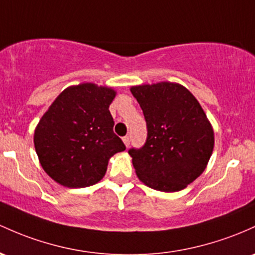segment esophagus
<instances>
[{"label":"esophagus","instance_id":"esophagus-1","mask_svg":"<svg viewBox=\"0 0 255 255\" xmlns=\"http://www.w3.org/2000/svg\"><path fill=\"white\" fill-rule=\"evenodd\" d=\"M122 140H123V142H125L126 146H128V145H129V142H130V138L128 135H126V136H123Z\"/></svg>","mask_w":255,"mask_h":255}]
</instances>
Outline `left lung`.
I'll list each match as a JSON object with an SVG mask.
<instances>
[{
  "label": "left lung",
  "instance_id": "left-lung-1",
  "mask_svg": "<svg viewBox=\"0 0 255 255\" xmlns=\"http://www.w3.org/2000/svg\"><path fill=\"white\" fill-rule=\"evenodd\" d=\"M130 92L146 121V141L132 147L136 175L145 185L164 192L183 190L205 170L214 133L200 103L185 87L161 82Z\"/></svg>",
  "mask_w": 255,
  "mask_h": 255
}]
</instances>
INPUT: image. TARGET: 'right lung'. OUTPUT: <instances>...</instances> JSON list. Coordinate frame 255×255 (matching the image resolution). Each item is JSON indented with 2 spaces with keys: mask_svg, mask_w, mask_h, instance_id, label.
I'll use <instances>...</instances> for the list:
<instances>
[{
  "mask_svg": "<svg viewBox=\"0 0 255 255\" xmlns=\"http://www.w3.org/2000/svg\"><path fill=\"white\" fill-rule=\"evenodd\" d=\"M115 94L93 83L69 87L42 116L33 142L53 180L68 187L94 185L105 175L109 158L126 150L109 111Z\"/></svg>",
  "mask_w": 255,
  "mask_h": 255,
  "instance_id": "1",
  "label": "right lung"
}]
</instances>
